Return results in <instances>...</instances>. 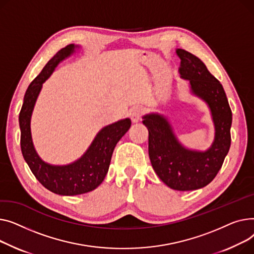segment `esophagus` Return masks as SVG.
Listing matches in <instances>:
<instances>
[{"instance_id":"esophagus-1","label":"esophagus","mask_w":254,"mask_h":254,"mask_svg":"<svg viewBox=\"0 0 254 254\" xmlns=\"http://www.w3.org/2000/svg\"><path fill=\"white\" fill-rule=\"evenodd\" d=\"M141 114H142V111L140 109H134V110H132L131 113H130V118H131L132 123H137L140 120Z\"/></svg>"}]
</instances>
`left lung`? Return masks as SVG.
<instances>
[{"label": "left lung", "mask_w": 254, "mask_h": 254, "mask_svg": "<svg viewBox=\"0 0 254 254\" xmlns=\"http://www.w3.org/2000/svg\"><path fill=\"white\" fill-rule=\"evenodd\" d=\"M181 78L189 81L190 93L203 100L210 111L214 138L206 151L185 146L167 116L150 113L142 117L148 130V156L160 180L172 190H193L210 184L222 166L231 146L232 111L219 81L197 56L176 49Z\"/></svg>", "instance_id": "obj_1"}]
</instances>
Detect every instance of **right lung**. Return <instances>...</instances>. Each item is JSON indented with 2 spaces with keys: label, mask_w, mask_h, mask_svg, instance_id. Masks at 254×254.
<instances>
[{
  "label": "right lung",
  "mask_w": 254,
  "mask_h": 254,
  "mask_svg": "<svg viewBox=\"0 0 254 254\" xmlns=\"http://www.w3.org/2000/svg\"><path fill=\"white\" fill-rule=\"evenodd\" d=\"M80 48V45L70 44L50 59L39 76L29 84L19 114L20 146L25 162L45 188L62 196H76L91 191L103 182L109 171L114 148L131 126V120L127 118L103 127L83 156L66 165H52L38 155L33 142L31 120L43 83L59 64Z\"/></svg>",
  "instance_id": "obj_1"
}]
</instances>
